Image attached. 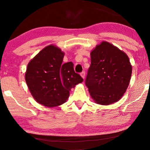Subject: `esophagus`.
<instances>
[{
	"label": "esophagus",
	"instance_id": "esophagus-1",
	"mask_svg": "<svg viewBox=\"0 0 150 150\" xmlns=\"http://www.w3.org/2000/svg\"><path fill=\"white\" fill-rule=\"evenodd\" d=\"M81 76L83 79H85V71H83V72H81Z\"/></svg>",
	"mask_w": 150,
	"mask_h": 150
}]
</instances>
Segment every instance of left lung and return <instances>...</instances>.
Wrapping results in <instances>:
<instances>
[{
	"instance_id": "obj_1",
	"label": "left lung",
	"mask_w": 150,
	"mask_h": 150,
	"mask_svg": "<svg viewBox=\"0 0 150 150\" xmlns=\"http://www.w3.org/2000/svg\"><path fill=\"white\" fill-rule=\"evenodd\" d=\"M91 65L85 84L94 102L109 105L126 92L132 75V65L124 51L109 42H102L91 50Z\"/></svg>"
}]
</instances>
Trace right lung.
Here are the masks:
<instances>
[{
  "mask_svg": "<svg viewBox=\"0 0 150 150\" xmlns=\"http://www.w3.org/2000/svg\"><path fill=\"white\" fill-rule=\"evenodd\" d=\"M65 53L59 47L49 45L28 63L25 81L35 100L52 108L68 99L69 91L83 79L74 70L72 62L63 64Z\"/></svg>",
  "mask_w": 150,
  "mask_h": 150,
  "instance_id": "obj_1",
  "label": "right lung"
}]
</instances>
